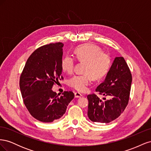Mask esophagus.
<instances>
[{
	"label": "esophagus",
	"mask_w": 151,
	"mask_h": 151,
	"mask_svg": "<svg viewBox=\"0 0 151 151\" xmlns=\"http://www.w3.org/2000/svg\"><path fill=\"white\" fill-rule=\"evenodd\" d=\"M74 95H75V98H81V96H83V95L78 92L75 93Z\"/></svg>",
	"instance_id": "esophagus-1"
}]
</instances>
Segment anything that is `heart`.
I'll return each mask as SVG.
<instances>
[{
  "label": "heart",
  "instance_id": "b5f03b06",
  "mask_svg": "<svg viewBox=\"0 0 151 151\" xmlns=\"http://www.w3.org/2000/svg\"><path fill=\"white\" fill-rule=\"evenodd\" d=\"M77 60L85 62V74L75 76L68 81V85L79 92H84L91 84L93 77L101 79L107 74L111 65L109 55L101 52V49L93 44H85L77 47L74 51ZM63 72L72 74L74 70V60L69 56L63 58L61 63Z\"/></svg>",
  "mask_w": 151,
  "mask_h": 151
}]
</instances>
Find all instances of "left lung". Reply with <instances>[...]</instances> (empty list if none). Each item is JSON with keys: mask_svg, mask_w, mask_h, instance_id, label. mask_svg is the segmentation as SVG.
<instances>
[{"mask_svg": "<svg viewBox=\"0 0 151 151\" xmlns=\"http://www.w3.org/2000/svg\"><path fill=\"white\" fill-rule=\"evenodd\" d=\"M132 74L125 59L115 57L104 81L96 89V92L111 99H100L94 94L88 96V115L93 122L108 123L119 116L129 100Z\"/></svg>", "mask_w": 151, "mask_h": 151, "instance_id": "left-lung-1", "label": "left lung"}]
</instances>
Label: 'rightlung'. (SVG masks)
I'll return each instance as SVG.
<instances>
[{"instance_id": "1", "label": "right lung", "mask_w": 151, "mask_h": 151, "mask_svg": "<svg viewBox=\"0 0 151 151\" xmlns=\"http://www.w3.org/2000/svg\"><path fill=\"white\" fill-rule=\"evenodd\" d=\"M63 44L58 42L41 47L27 60L20 77L19 86L26 107L36 120L49 123L64 115L74 98L72 91L58 97L52 88L63 79L61 63Z\"/></svg>"}]
</instances>
